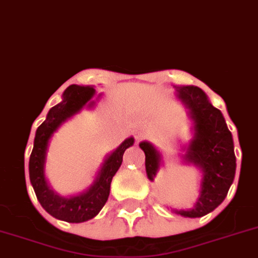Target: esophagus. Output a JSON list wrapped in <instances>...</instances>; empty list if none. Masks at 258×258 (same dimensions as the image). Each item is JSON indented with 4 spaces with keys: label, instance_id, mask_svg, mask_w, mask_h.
I'll list each match as a JSON object with an SVG mask.
<instances>
[{
    "label": "esophagus",
    "instance_id": "1",
    "mask_svg": "<svg viewBox=\"0 0 258 258\" xmlns=\"http://www.w3.org/2000/svg\"><path fill=\"white\" fill-rule=\"evenodd\" d=\"M134 137H136V141H137V142H140L141 140H144L145 134L142 133V132H137V133H136V136H134Z\"/></svg>",
    "mask_w": 258,
    "mask_h": 258
}]
</instances>
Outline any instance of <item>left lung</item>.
Wrapping results in <instances>:
<instances>
[{"instance_id":"left-lung-1","label":"left lung","mask_w":258,"mask_h":258,"mask_svg":"<svg viewBox=\"0 0 258 258\" xmlns=\"http://www.w3.org/2000/svg\"><path fill=\"white\" fill-rule=\"evenodd\" d=\"M177 96L189 108L195 124V137L184 158L201 168L202 181L195 208L175 213L189 218L204 217L223 202L234 181L236 171L234 141L222 112L210 104L201 89L181 86L177 87ZM140 147L146 156L147 177L154 180L160 166V155L149 142H141Z\"/></svg>"}]
</instances>
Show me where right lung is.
I'll return each mask as SVG.
<instances>
[{"label": "right lung", "instance_id": "right-lung-1", "mask_svg": "<svg viewBox=\"0 0 258 258\" xmlns=\"http://www.w3.org/2000/svg\"><path fill=\"white\" fill-rule=\"evenodd\" d=\"M94 94L95 90L90 86L85 87V86L72 85L63 91L62 102L50 108L45 121L37 127L34 149L28 163L31 184L34 186L41 206L57 219L70 223L89 221L102 210L109 196L112 179L122 163L124 151L134 144L133 138H127L108 156L96 176L94 185H91L87 192L76 197L62 198L50 190L44 177V163H45V153H47L49 138L63 121L81 111L87 103L92 105V102L90 100Z\"/></svg>", "mask_w": 258, "mask_h": 258}]
</instances>
